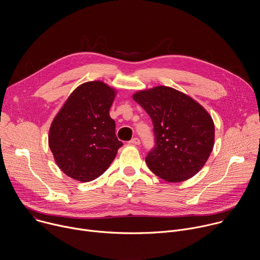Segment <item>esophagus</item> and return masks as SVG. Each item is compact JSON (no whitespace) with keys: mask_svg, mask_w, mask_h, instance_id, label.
<instances>
[{"mask_svg":"<svg viewBox=\"0 0 260 260\" xmlns=\"http://www.w3.org/2000/svg\"><path fill=\"white\" fill-rule=\"evenodd\" d=\"M128 143H129L131 145H139V144L141 143V141H140L139 138H134V139H132Z\"/></svg>","mask_w":260,"mask_h":260,"instance_id":"esophagus-1","label":"esophagus"}]
</instances>
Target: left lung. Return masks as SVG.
Instances as JSON below:
<instances>
[{"instance_id": "8db88e82", "label": "left lung", "mask_w": 260, "mask_h": 260, "mask_svg": "<svg viewBox=\"0 0 260 260\" xmlns=\"http://www.w3.org/2000/svg\"><path fill=\"white\" fill-rule=\"evenodd\" d=\"M134 100L153 124L154 147L145 158L150 171L169 182L187 180L200 172L214 146V123L207 111L167 86L139 91Z\"/></svg>"}]
</instances>
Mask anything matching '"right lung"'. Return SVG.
<instances>
[{
	"label": "right lung",
	"instance_id": "add662e5",
	"mask_svg": "<svg viewBox=\"0 0 260 260\" xmlns=\"http://www.w3.org/2000/svg\"><path fill=\"white\" fill-rule=\"evenodd\" d=\"M114 96V90L104 82L83 83L72 92L53 119L49 147L67 176L89 182L103 175L114 160L123 145L109 114Z\"/></svg>",
	"mask_w": 260,
	"mask_h": 260
}]
</instances>
